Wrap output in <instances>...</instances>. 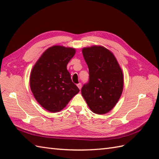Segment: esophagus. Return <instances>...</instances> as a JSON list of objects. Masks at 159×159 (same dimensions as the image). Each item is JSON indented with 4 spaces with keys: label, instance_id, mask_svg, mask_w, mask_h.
Returning a JSON list of instances; mask_svg holds the SVG:
<instances>
[{
    "label": "esophagus",
    "instance_id": "1",
    "mask_svg": "<svg viewBox=\"0 0 159 159\" xmlns=\"http://www.w3.org/2000/svg\"><path fill=\"white\" fill-rule=\"evenodd\" d=\"M77 87H79V89L80 90V89H81V87H82V85H81V83H79L77 85Z\"/></svg>",
    "mask_w": 159,
    "mask_h": 159
}]
</instances>
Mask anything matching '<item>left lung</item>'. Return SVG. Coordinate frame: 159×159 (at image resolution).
I'll use <instances>...</instances> for the list:
<instances>
[{
    "label": "left lung",
    "instance_id": "obj_1",
    "mask_svg": "<svg viewBox=\"0 0 159 159\" xmlns=\"http://www.w3.org/2000/svg\"><path fill=\"white\" fill-rule=\"evenodd\" d=\"M82 52L89 74V83L81 89L82 96L94 113H109L122 93V70L113 52L104 46L85 47Z\"/></svg>",
    "mask_w": 159,
    "mask_h": 159
}]
</instances>
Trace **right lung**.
<instances>
[{
  "mask_svg": "<svg viewBox=\"0 0 159 159\" xmlns=\"http://www.w3.org/2000/svg\"><path fill=\"white\" fill-rule=\"evenodd\" d=\"M75 48L53 46L46 49L33 67L30 87L35 100L49 112L61 111L79 89L71 79L67 65Z\"/></svg>",
  "mask_w": 159,
  "mask_h": 159,
  "instance_id": "1",
  "label": "right lung"
}]
</instances>
